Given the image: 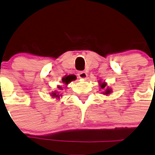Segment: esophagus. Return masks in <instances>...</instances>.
<instances>
[{"mask_svg": "<svg viewBox=\"0 0 155 155\" xmlns=\"http://www.w3.org/2000/svg\"><path fill=\"white\" fill-rule=\"evenodd\" d=\"M78 76L80 79H82V80H86L87 77V74L85 71H80L78 73Z\"/></svg>", "mask_w": 155, "mask_h": 155, "instance_id": "obj_1", "label": "esophagus"}]
</instances>
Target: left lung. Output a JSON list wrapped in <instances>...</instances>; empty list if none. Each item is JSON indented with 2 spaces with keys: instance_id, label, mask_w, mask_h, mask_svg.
<instances>
[{
  "instance_id": "1",
  "label": "left lung",
  "mask_w": 155,
  "mask_h": 155,
  "mask_svg": "<svg viewBox=\"0 0 155 155\" xmlns=\"http://www.w3.org/2000/svg\"><path fill=\"white\" fill-rule=\"evenodd\" d=\"M99 89L100 90L99 91H102L101 94H103V95H110L111 93H112V89H111V87H109L107 86V83L105 81H102V80H99Z\"/></svg>"
}]
</instances>
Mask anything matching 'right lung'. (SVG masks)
I'll return each instance as SVG.
<instances>
[{"label": "right lung", "mask_w": 155, "mask_h": 155, "mask_svg": "<svg viewBox=\"0 0 155 155\" xmlns=\"http://www.w3.org/2000/svg\"><path fill=\"white\" fill-rule=\"evenodd\" d=\"M76 79V76L75 75H64V77L62 78V84L64 85L65 87L68 86V84H69L71 83V81H74V80ZM58 89L59 91H54L50 93V95L51 96V98H53V99H56V100H59L60 98H62V94H60V91L64 90V87L62 86H60V85H58ZM66 90V89H65Z\"/></svg>", "instance_id": "1"}]
</instances>
